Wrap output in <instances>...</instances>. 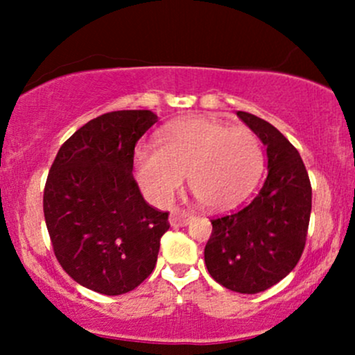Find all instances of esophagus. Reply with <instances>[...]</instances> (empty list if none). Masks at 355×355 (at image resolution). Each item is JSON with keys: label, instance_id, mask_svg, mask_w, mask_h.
Listing matches in <instances>:
<instances>
[{"label": "esophagus", "instance_id": "esophagus-1", "mask_svg": "<svg viewBox=\"0 0 355 355\" xmlns=\"http://www.w3.org/2000/svg\"><path fill=\"white\" fill-rule=\"evenodd\" d=\"M190 220H191V215L185 210L175 209L172 210V214H170V225L172 227H185L189 225Z\"/></svg>", "mask_w": 355, "mask_h": 355}]
</instances>
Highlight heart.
Wrapping results in <instances>:
<instances>
[{"mask_svg":"<svg viewBox=\"0 0 355 355\" xmlns=\"http://www.w3.org/2000/svg\"><path fill=\"white\" fill-rule=\"evenodd\" d=\"M158 146L135 150V177L144 193L166 205L183 177L207 209H230L255 189L263 170V150L252 130L214 118L193 116L166 125Z\"/></svg>","mask_w":355,"mask_h":355,"instance_id":"heart-1","label":"heart"}]
</instances>
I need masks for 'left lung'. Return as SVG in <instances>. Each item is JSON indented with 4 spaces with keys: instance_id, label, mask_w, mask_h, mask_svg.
Instances as JSON below:
<instances>
[{
    "instance_id": "1",
    "label": "left lung",
    "mask_w": 355,
    "mask_h": 355,
    "mask_svg": "<svg viewBox=\"0 0 355 355\" xmlns=\"http://www.w3.org/2000/svg\"><path fill=\"white\" fill-rule=\"evenodd\" d=\"M267 146V178L243 209L211 220L205 266L215 282L239 294H257L287 277L307 239L312 187L299 152L274 125L237 112Z\"/></svg>"
}]
</instances>
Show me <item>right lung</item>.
I'll return each instance as SVG.
<instances>
[{
	"label": "right lung",
	"instance_id": "1",
	"mask_svg": "<svg viewBox=\"0 0 355 355\" xmlns=\"http://www.w3.org/2000/svg\"><path fill=\"white\" fill-rule=\"evenodd\" d=\"M157 121L150 110L93 118L61 145L48 173L43 211L56 259L98 294L121 295L144 282L170 227L132 173L137 141Z\"/></svg>",
	"mask_w": 355,
	"mask_h": 355
}]
</instances>
